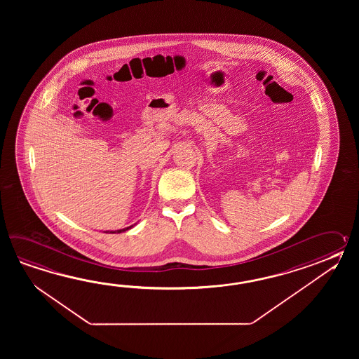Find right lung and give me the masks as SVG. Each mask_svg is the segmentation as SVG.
Instances as JSON below:
<instances>
[{"mask_svg": "<svg viewBox=\"0 0 359 359\" xmlns=\"http://www.w3.org/2000/svg\"><path fill=\"white\" fill-rule=\"evenodd\" d=\"M132 229V226H130V227H127V229H118V231H111L110 233H121V232H124V231H127V229Z\"/></svg>", "mask_w": 359, "mask_h": 359, "instance_id": "right-lung-1", "label": "right lung"}]
</instances>
